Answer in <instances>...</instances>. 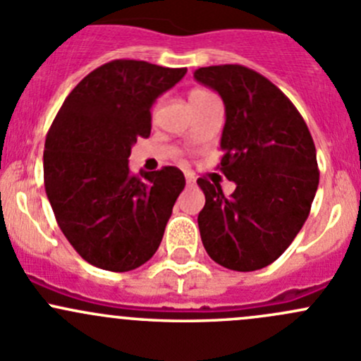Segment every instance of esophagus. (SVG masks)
I'll return each instance as SVG.
<instances>
[{
	"instance_id": "obj_1",
	"label": "esophagus",
	"mask_w": 361,
	"mask_h": 361,
	"mask_svg": "<svg viewBox=\"0 0 361 361\" xmlns=\"http://www.w3.org/2000/svg\"><path fill=\"white\" fill-rule=\"evenodd\" d=\"M185 180H187V187H194L195 185V178L192 174H185Z\"/></svg>"
}]
</instances>
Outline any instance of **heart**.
Instances as JSON below:
<instances>
[{
    "mask_svg": "<svg viewBox=\"0 0 361 361\" xmlns=\"http://www.w3.org/2000/svg\"><path fill=\"white\" fill-rule=\"evenodd\" d=\"M213 96V94H209L207 90H202V89H194L190 92V96H188V99L190 101H199V99H206V97Z\"/></svg>",
    "mask_w": 361,
    "mask_h": 361,
    "instance_id": "heart-1",
    "label": "heart"
}]
</instances>
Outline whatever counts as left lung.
<instances>
[{"label":"left lung","mask_w":361,"mask_h":361,"mask_svg":"<svg viewBox=\"0 0 361 361\" xmlns=\"http://www.w3.org/2000/svg\"><path fill=\"white\" fill-rule=\"evenodd\" d=\"M195 80L220 94L225 127L220 171L234 181L225 197L199 178L206 195L199 231L207 255L239 272L278 260L307 220L319 183L316 148L292 101L241 64L199 68Z\"/></svg>","instance_id":"obj_1"}]
</instances>
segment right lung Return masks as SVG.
I'll return each instance as SVG.
<instances>
[{"label": "right lung", "instance_id": "right-lung-1", "mask_svg": "<svg viewBox=\"0 0 361 361\" xmlns=\"http://www.w3.org/2000/svg\"><path fill=\"white\" fill-rule=\"evenodd\" d=\"M187 68L116 59L85 76L57 111L43 152L45 192L69 245L89 264L127 272L150 260L185 176L166 166L129 171L130 148L152 130V106Z\"/></svg>", "mask_w": 361, "mask_h": 361}]
</instances>
